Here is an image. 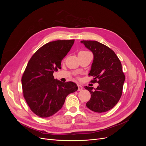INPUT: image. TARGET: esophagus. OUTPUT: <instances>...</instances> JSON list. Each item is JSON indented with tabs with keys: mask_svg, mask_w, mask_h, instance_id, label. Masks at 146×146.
I'll return each mask as SVG.
<instances>
[{
	"mask_svg": "<svg viewBox=\"0 0 146 146\" xmlns=\"http://www.w3.org/2000/svg\"><path fill=\"white\" fill-rule=\"evenodd\" d=\"M78 91H80L83 89V87L80 85H78Z\"/></svg>",
	"mask_w": 146,
	"mask_h": 146,
	"instance_id": "34e87169",
	"label": "esophagus"
}]
</instances>
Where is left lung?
<instances>
[{
    "label": "left lung",
    "instance_id": "8db88e82",
    "mask_svg": "<svg viewBox=\"0 0 146 146\" xmlns=\"http://www.w3.org/2000/svg\"><path fill=\"white\" fill-rule=\"evenodd\" d=\"M94 54V60L89 75L92 76V83L99 86L94 89L85 88L91 94L86 103L88 108L95 112H104L111 110L122 95L125 76L121 61L111 48L96 41H81Z\"/></svg>",
    "mask_w": 146,
    "mask_h": 146
}]
</instances>
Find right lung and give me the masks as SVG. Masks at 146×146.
<instances>
[{"label":"right lung","mask_w":146,"mask_h":146,"mask_svg":"<svg viewBox=\"0 0 146 146\" xmlns=\"http://www.w3.org/2000/svg\"><path fill=\"white\" fill-rule=\"evenodd\" d=\"M74 40H57L45 44L29 60L22 78L25 101L37 116L47 118L57 112L67 96L78 89L73 82H62L54 78L61 69V60L67 54Z\"/></svg>","instance_id":"right-lung-1"}]
</instances>
